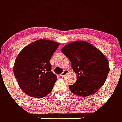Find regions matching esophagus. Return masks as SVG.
<instances>
[{
	"instance_id": "1",
	"label": "esophagus",
	"mask_w": 122,
	"mask_h": 122,
	"mask_svg": "<svg viewBox=\"0 0 122 122\" xmlns=\"http://www.w3.org/2000/svg\"><path fill=\"white\" fill-rule=\"evenodd\" d=\"M68 72H69L68 70H65L63 71V73H61V76H65V74H67V73H68Z\"/></svg>"
}]
</instances>
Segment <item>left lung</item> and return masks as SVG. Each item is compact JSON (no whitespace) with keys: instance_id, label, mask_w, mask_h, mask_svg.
<instances>
[{"instance_id":"1","label":"left lung","mask_w":122,"mask_h":122,"mask_svg":"<svg viewBox=\"0 0 122 122\" xmlns=\"http://www.w3.org/2000/svg\"><path fill=\"white\" fill-rule=\"evenodd\" d=\"M61 52L70 60L77 74L75 84L69 86L72 93L87 97L104 85L110 69L108 60L98 49L84 41H76L63 46Z\"/></svg>"}]
</instances>
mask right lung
Wrapping results in <instances>:
<instances>
[{"instance_id": "obj_1", "label": "right lung", "mask_w": 122, "mask_h": 122, "mask_svg": "<svg viewBox=\"0 0 122 122\" xmlns=\"http://www.w3.org/2000/svg\"><path fill=\"white\" fill-rule=\"evenodd\" d=\"M60 44L39 40L22 49L15 60L13 73L21 90L33 98H43L52 90L57 77L49 62Z\"/></svg>"}]
</instances>
